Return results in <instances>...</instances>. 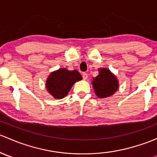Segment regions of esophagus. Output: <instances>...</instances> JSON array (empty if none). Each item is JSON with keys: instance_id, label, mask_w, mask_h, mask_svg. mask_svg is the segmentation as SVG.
Masks as SVG:
<instances>
[{"instance_id": "34e87169", "label": "esophagus", "mask_w": 157, "mask_h": 157, "mask_svg": "<svg viewBox=\"0 0 157 157\" xmlns=\"http://www.w3.org/2000/svg\"><path fill=\"white\" fill-rule=\"evenodd\" d=\"M83 80H87V78H88L87 74H86V73H83Z\"/></svg>"}]
</instances>
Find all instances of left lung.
Segmentation results:
<instances>
[{
	"label": "left lung",
	"instance_id": "8db88e82",
	"mask_svg": "<svg viewBox=\"0 0 157 157\" xmlns=\"http://www.w3.org/2000/svg\"><path fill=\"white\" fill-rule=\"evenodd\" d=\"M92 85L96 96L101 99L112 96L119 87L116 76L108 68H99V74L93 77Z\"/></svg>",
	"mask_w": 157,
	"mask_h": 157
}]
</instances>
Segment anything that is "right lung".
I'll return each instance as SVG.
<instances>
[{
    "label": "right lung",
    "mask_w": 157,
    "mask_h": 157,
    "mask_svg": "<svg viewBox=\"0 0 157 157\" xmlns=\"http://www.w3.org/2000/svg\"><path fill=\"white\" fill-rule=\"evenodd\" d=\"M82 79L81 74L77 70L69 71L67 68H59L49 74L45 86L49 94L55 99H61L68 94L76 82Z\"/></svg>",
    "instance_id": "1"
}]
</instances>
